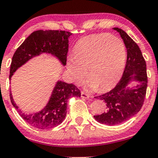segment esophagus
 <instances>
[{
	"label": "esophagus",
	"mask_w": 158,
	"mask_h": 158,
	"mask_svg": "<svg viewBox=\"0 0 158 158\" xmlns=\"http://www.w3.org/2000/svg\"><path fill=\"white\" fill-rule=\"evenodd\" d=\"M81 97L82 98H85V99H88L90 97V95L88 94H87L86 92L81 90Z\"/></svg>",
	"instance_id": "obj_1"
}]
</instances>
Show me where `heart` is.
Masks as SVG:
<instances>
[{"mask_svg":"<svg viewBox=\"0 0 158 158\" xmlns=\"http://www.w3.org/2000/svg\"><path fill=\"white\" fill-rule=\"evenodd\" d=\"M126 59V50L120 39L109 33L90 35L76 44L73 56L67 61L72 80L90 77L89 85L101 91L111 88L122 76Z\"/></svg>","mask_w":158,"mask_h":158,"instance_id":"b5f03b06","label":"heart"}]
</instances>
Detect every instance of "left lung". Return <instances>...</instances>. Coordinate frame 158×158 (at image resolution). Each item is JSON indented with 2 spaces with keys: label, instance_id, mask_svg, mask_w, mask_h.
<instances>
[{
  "label": "left lung",
  "instance_id": "obj_1",
  "mask_svg": "<svg viewBox=\"0 0 158 158\" xmlns=\"http://www.w3.org/2000/svg\"><path fill=\"white\" fill-rule=\"evenodd\" d=\"M114 30L120 34L123 40L127 60L123 77L117 85L110 91L99 96L106 103V110L94 117L99 123L108 126L126 122L138 113L144 102L148 83L146 63L138 45L123 30L117 27ZM133 74L135 77H132ZM131 79H136L141 84L136 89H129L127 84Z\"/></svg>",
  "mask_w": 158,
  "mask_h": 158
}]
</instances>
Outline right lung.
Masks as SVG:
<instances>
[{
    "label": "right lung",
    "mask_w": 158,
    "mask_h": 158,
    "mask_svg": "<svg viewBox=\"0 0 158 158\" xmlns=\"http://www.w3.org/2000/svg\"><path fill=\"white\" fill-rule=\"evenodd\" d=\"M71 32L64 30H37L32 32L18 48L12 56L10 65V79L19 67L33 56L41 52L55 55L63 64L67 63L68 52V37ZM80 97L79 88L73 84L59 81L56 83L48 104L42 110L34 114H25L19 109L10 94L11 102L21 117L32 126L40 129H49L62 123L67 114L69 98Z\"/></svg>",
    "instance_id": "add662e5"
}]
</instances>
